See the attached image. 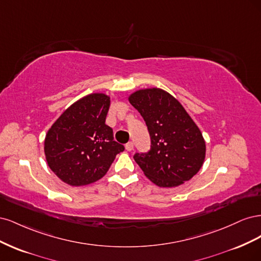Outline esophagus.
<instances>
[{
	"label": "esophagus",
	"instance_id": "1",
	"mask_svg": "<svg viewBox=\"0 0 261 261\" xmlns=\"http://www.w3.org/2000/svg\"><path fill=\"white\" fill-rule=\"evenodd\" d=\"M125 148H126V150H127V151H132V150L134 149V144L132 143V141H128V143L125 145Z\"/></svg>",
	"mask_w": 261,
	"mask_h": 261
}]
</instances>
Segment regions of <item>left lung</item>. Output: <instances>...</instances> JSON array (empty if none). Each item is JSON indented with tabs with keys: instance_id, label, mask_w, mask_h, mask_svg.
Returning a JSON list of instances; mask_svg holds the SVG:
<instances>
[{
	"instance_id": "8db88e82",
	"label": "left lung",
	"mask_w": 261,
	"mask_h": 261,
	"mask_svg": "<svg viewBox=\"0 0 261 261\" xmlns=\"http://www.w3.org/2000/svg\"><path fill=\"white\" fill-rule=\"evenodd\" d=\"M128 101L144 117L151 138L148 153L134 155L144 174L168 188L196 175L206 158V141L180 102L155 87L136 90Z\"/></svg>"
}]
</instances>
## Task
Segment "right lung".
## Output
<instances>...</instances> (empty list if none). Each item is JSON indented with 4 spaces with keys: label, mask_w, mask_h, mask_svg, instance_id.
<instances>
[{
    "label": "right lung",
    "mask_w": 261,
    "mask_h": 261,
    "mask_svg": "<svg viewBox=\"0 0 261 261\" xmlns=\"http://www.w3.org/2000/svg\"><path fill=\"white\" fill-rule=\"evenodd\" d=\"M110 102L106 93L87 94L68 107L46 133L45 160L64 183L83 186L100 179L124 150L106 124Z\"/></svg>",
    "instance_id": "obj_1"
}]
</instances>
